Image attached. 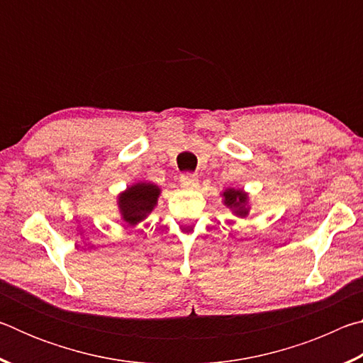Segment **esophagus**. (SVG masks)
<instances>
[{"instance_id":"34e87169","label":"esophagus","mask_w":363,"mask_h":363,"mask_svg":"<svg viewBox=\"0 0 363 363\" xmlns=\"http://www.w3.org/2000/svg\"><path fill=\"white\" fill-rule=\"evenodd\" d=\"M181 186L186 189H196L199 187V176L192 173H186L181 176Z\"/></svg>"}]
</instances>
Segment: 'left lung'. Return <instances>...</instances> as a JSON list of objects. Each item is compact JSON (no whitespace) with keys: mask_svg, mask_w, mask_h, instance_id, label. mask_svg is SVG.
<instances>
[{"mask_svg":"<svg viewBox=\"0 0 363 363\" xmlns=\"http://www.w3.org/2000/svg\"><path fill=\"white\" fill-rule=\"evenodd\" d=\"M224 196V205L237 214V216L245 218L250 211L248 208V195L243 192V190H235V189H227L223 192Z\"/></svg>","mask_w":363,"mask_h":363,"instance_id":"left-lung-1","label":"left lung"}]
</instances>
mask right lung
Segmentation results:
<instances>
[{
	"label": "right lung",
	"mask_w": 363,
	"mask_h": 363,
	"mask_svg": "<svg viewBox=\"0 0 363 363\" xmlns=\"http://www.w3.org/2000/svg\"><path fill=\"white\" fill-rule=\"evenodd\" d=\"M158 195L160 187L150 182H138L128 187L118 196L121 219L130 225H136L144 220L155 208Z\"/></svg>",
	"instance_id": "1"
}]
</instances>
